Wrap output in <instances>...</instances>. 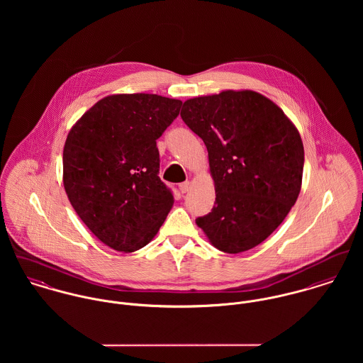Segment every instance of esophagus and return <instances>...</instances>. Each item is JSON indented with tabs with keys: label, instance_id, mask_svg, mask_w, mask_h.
I'll return each mask as SVG.
<instances>
[{
	"label": "esophagus",
	"instance_id": "1",
	"mask_svg": "<svg viewBox=\"0 0 363 363\" xmlns=\"http://www.w3.org/2000/svg\"><path fill=\"white\" fill-rule=\"evenodd\" d=\"M190 186H191V184H190V182H183V183H180V184H179V190L184 194V193H187V191L190 190Z\"/></svg>",
	"mask_w": 363,
	"mask_h": 363
}]
</instances>
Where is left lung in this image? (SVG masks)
Segmentation results:
<instances>
[{
	"instance_id": "1",
	"label": "left lung",
	"mask_w": 363,
	"mask_h": 363,
	"mask_svg": "<svg viewBox=\"0 0 363 363\" xmlns=\"http://www.w3.org/2000/svg\"><path fill=\"white\" fill-rule=\"evenodd\" d=\"M206 144L215 206L196 223L220 252L256 247L298 200L305 152L284 111L253 91L189 99L180 113Z\"/></svg>"
}]
</instances>
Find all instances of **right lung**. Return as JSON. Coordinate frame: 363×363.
Listing matches in <instances>:
<instances>
[{
  "label": "right lung",
  "instance_id": "add662e5",
  "mask_svg": "<svg viewBox=\"0 0 363 363\" xmlns=\"http://www.w3.org/2000/svg\"><path fill=\"white\" fill-rule=\"evenodd\" d=\"M180 107V101L150 94L107 96L67 137L68 200L91 232L117 252L148 245L174 203L159 177L156 140Z\"/></svg>",
  "mask_w": 363,
  "mask_h": 363
}]
</instances>
